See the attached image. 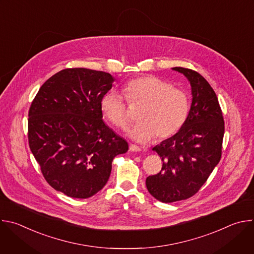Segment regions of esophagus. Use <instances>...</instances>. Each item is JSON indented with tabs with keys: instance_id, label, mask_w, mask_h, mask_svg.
Returning a JSON list of instances; mask_svg holds the SVG:
<instances>
[{
	"instance_id": "34e87169",
	"label": "esophagus",
	"mask_w": 254,
	"mask_h": 254,
	"mask_svg": "<svg viewBox=\"0 0 254 254\" xmlns=\"http://www.w3.org/2000/svg\"><path fill=\"white\" fill-rule=\"evenodd\" d=\"M129 150L132 151V152H139V151H141V149L138 146H136V144H133V143H129Z\"/></svg>"
}]
</instances>
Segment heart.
I'll return each instance as SVG.
<instances>
[{
  "label": "heart",
  "mask_w": 254,
  "mask_h": 254,
  "mask_svg": "<svg viewBox=\"0 0 254 254\" xmlns=\"http://www.w3.org/2000/svg\"><path fill=\"white\" fill-rule=\"evenodd\" d=\"M123 93L130 105H141L137 115L140 122L128 130L133 139L169 138L183 127L188 119L190 101L186 91L160 77L143 75L132 78L124 85ZM101 111L117 127L125 128L131 121L124 96L117 92L102 97Z\"/></svg>",
  "instance_id": "heart-1"
}]
</instances>
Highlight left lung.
Masks as SVG:
<instances>
[{
  "instance_id": "left-lung-1",
  "label": "left lung",
  "mask_w": 254,
  "mask_h": 254,
  "mask_svg": "<svg viewBox=\"0 0 254 254\" xmlns=\"http://www.w3.org/2000/svg\"><path fill=\"white\" fill-rule=\"evenodd\" d=\"M173 69L189 79L193 100L183 127L153 148L163 166L147 178L146 186L164 203L186 200L201 189L221 159L225 128L218 98L208 81L195 70Z\"/></svg>"
}]
</instances>
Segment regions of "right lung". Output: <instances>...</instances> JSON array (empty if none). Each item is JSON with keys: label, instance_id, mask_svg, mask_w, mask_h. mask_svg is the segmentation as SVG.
I'll return each mask as SVG.
<instances>
[{"label": "right lung", "instance_id": "add662e5", "mask_svg": "<svg viewBox=\"0 0 254 254\" xmlns=\"http://www.w3.org/2000/svg\"><path fill=\"white\" fill-rule=\"evenodd\" d=\"M114 77L103 71L66 68L40 87L29 108V147L47 183L86 199L107 183L114 159L128 143L102 121L101 99Z\"/></svg>", "mask_w": 254, "mask_h": 254}]
</instances>
